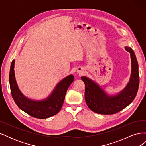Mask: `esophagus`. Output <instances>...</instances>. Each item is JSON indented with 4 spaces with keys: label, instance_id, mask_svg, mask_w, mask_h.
Returning <instances> with one entry per match:
<instances>
[{
    "label": "esophagus",
    "instance_id": "1",
    "mask_svg": "<svg viewBox=\"0 0 146 146\" xmlns=\"http://www.w3.org/2000/svg\"><path fill=\"white\" fill-rule=\"evenodd\" d=\"M77 72L78 74H82V73L83 72V69L82 68H78L77 69Z\"/></svg>",
    "mask_w": 146,
    "mask_h": 146
}]
</instances>
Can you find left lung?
Here are the masks:
<instances>
[{"label": "left lung", "instance_id": "1", "mask_svg": "<svg viewBox=\"0 0 146 146\" xmlns=\"http://www.w3.org/2000/svg\"><path fill=\"white\" fill-rule=\"evenodd\" d=\"M125 50L130 54L131 75L127 85L117 93L109 94L92 79L81 77L85 85L86 103L91 111L100 114H115L130 105L135 98L139 83L138 64L131 48L125 46Z\"/></svg>", "mask_w": 146, "mask_h": 146}]
</instances>
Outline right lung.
Here are the masks:
<instances>
[{"mask_svg": "<svg viewBox=\"0 0 146 146\" xmlns=\"http://www.w3.org/2000/svg\"><path fill=\"white\" fill-rule=\"evenodd\" d=\"M15 60L11 64L9 82L11 95L15 103L21 110L30 116L38 119H46L55 115L62 107L65 95L74 80L72 74L60 80L47 98L41 100L32 99L25 96L17 85L15 74Z\"/></svg>", "mask_w": 146, "mask_h": 146, "instance_id": "1", "label": "right lung"}]
</instances>
